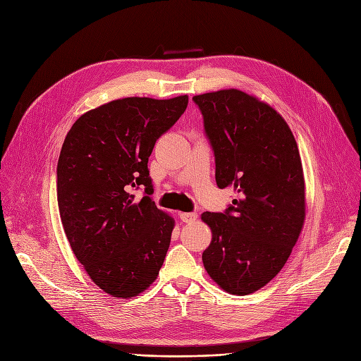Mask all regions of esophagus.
<instances>
[{
	"instance_id": "34e87169",
	"label": "esophagus",
	"mask_w": 361,
	"mask_h": 361,
	"mask_svg": "<svg viewBox=\"0 0 361 361\" xmlns=\"http://www.w3.org/2000/svg\"><path fill=\"white\" fill-rule=\"evenodd\" d=\"M180 219L183 222H193L197 219V214L196 212H181Z\"/></svg>"
}]
</instances>
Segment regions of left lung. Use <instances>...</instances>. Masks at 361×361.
<instances>
[{"instance_id":"left-lung-1","label":"left lung","mask_w":361,"mask_h":361,"mask_svg":"<svg viewBox=\"0 0 361 361\" xmlns=\"http://www.w3.org/2000/svg\"><path fill=\"white\" fill-rule=\"evenodd\" d=\"M219 188L237 195L224 214L204 212L212 241L202 260L230 294L247 295L287 263L306 218L305 177L287 121L238 89L196 94Z\"/></svg>"}]
</instances>
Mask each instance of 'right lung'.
Returning a JSON list of instances; mask_svg holds the SVG:
<instances>
[{
	"label": "right lung",
	"mask_w": 361,
	"mask_h": 361,
	"mask_svg": "<svg viewBox=\"0 0 361 361\" xmlns=\"http://www.w3.org/2000/svg\"><path fill=\"white\" fill-rule=\"evenodd\" d=\"M188 104L123 98L90 109L67 133L56 165V197L74 256L97 286L130 298L150 287L169 247L174 219L158 209L147 161ZM145 187L136 201L133 186Z\"/></svg>",
	"instance_id": "obj_1"
}]
</instances>
